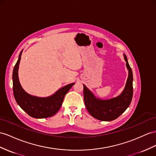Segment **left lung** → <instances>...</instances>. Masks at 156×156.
<instances>
[{
  "label": "left lung",
  "instance_id": "obj_1",
  "mask_svg": "<svg viewBox=\"0 0 156 156\" xmlns=\"http://www.w3.org/2000/svg\"><path fill=\"white\" fill-rule=\"evenodd\" d=\"M129 76L125 89L119 96L107 100L95 98L94 94L83 85V98L86 109L93 117L100 121H110L117 119L130 105L133 95V71L124 55Z\"/></svg>",
  "mask_w": 156,
  "mask_h": 156
}]
</instances>
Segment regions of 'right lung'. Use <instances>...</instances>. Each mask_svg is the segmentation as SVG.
Segmentation results:
<instances>
[{
    "instance_id": "1",
    "label": "right lung",
    "mask_w": 156,
    "mask_h": 156,
    "mask_svg": "<svg viewBox=\"0 0 156 156\" xmlns=\"http://www.w3.org/2000/svg\"><path fill=\"white\" fill-rule=\"evenodd\" d=\"M22 53V51L14 66L12 74L13 92L16 101L25 112L34 118L43 119L53 116L61 108L64 98L74 83L62 87L48 98H37L27 94L23 90L18 79V71Z\"/></svg>"
}]
</instances>
